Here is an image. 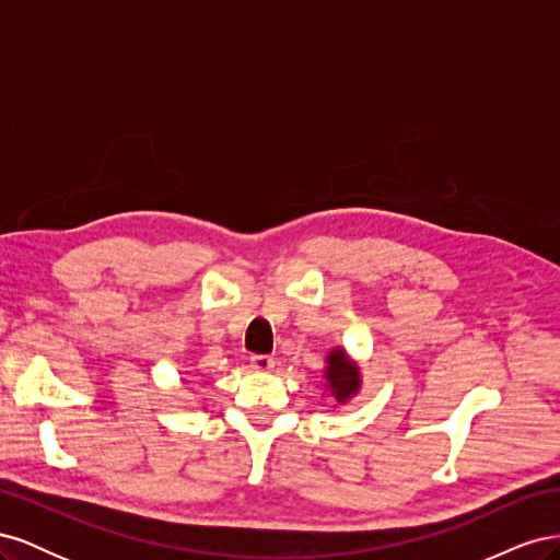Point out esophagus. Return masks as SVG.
<instances>
[{
  "label": "esophagus",
  "mask_w": 560,
  "mask_h": 560,
  "mask_svg": "<svg viewBox=\"0 0 560 560\" xmlns=\"http://www.w3.org/2000/svg\"><path fill=\"white\" fill-rule=\"evenodd\" d=\"M249 366L254 371H273L276 362H273V358H268V354H252Z\"/></svg>",
  "instance_id": "obj_1"
}]
</instances>
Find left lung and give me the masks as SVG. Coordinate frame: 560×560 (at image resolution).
Here are the masks:
<instances>
[{"instance_id":"8db88e82","label":"left lung","mask_w":560,"mask_h":560,"mask_svg":"<svg viewBox=\"0 0 560 560\" xmlns=\"http://www.w3.org/2000/svg\"><path fill=\"white\" fill-rule=\"evenodd\" d=\"M319 383L325 385V395L334 399V409L336 406H346L360 395L362 366L343 346H334L325 358Z\"/></svg>"}]
</instances>
